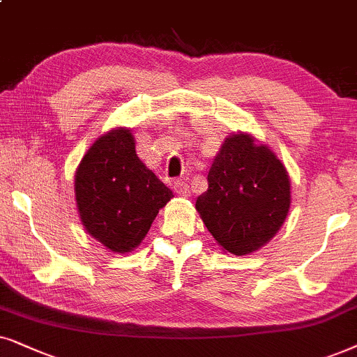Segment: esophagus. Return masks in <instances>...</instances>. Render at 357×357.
Returning <instances> with one entry per match:
<instances>
[{
    "mask_svg": "<svg viewBox=\"0 0 357 357\" xmlns=\"http://www.w3.org/2000/svg\"><path fill=\"white\" fill-rule=\"evenodd\" d=\"M174 191H176V194H179V196H183V197H189V196H191V191H189V186H188V184L184 183V181H181V179L174 183Z\"/></svg>",
    "mask_w": 357,
    "mask_h": 357,
    "instance_id": "esophagus-1",
    "label": "esophagus"
}]
</instances>
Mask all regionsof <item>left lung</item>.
Here are the masks:
<instances>
[{
	"mask_svg": "<svg viewBox=\"0 0 357 357\" xmlns=\"http://www.w3.org/2000/svg\"><path fill=\"white\" fill-rule=\"evenodd\" d=\"M196 208L225 253H255L278 234L291 208V178L268 145L246 132L223 140Z\"/></svg>",
	"mask_w": 357,
	"mask_h": 357,
	"instance_id": "left-lung-1",
	"label": "left lung"
}]
</instances>
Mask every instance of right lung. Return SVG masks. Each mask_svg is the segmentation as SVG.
Returning a JSON list of instances; mask_svg holds the SVG:
<instances>
[{
  "label": "right lung",
  "instance_id": "obj_1",
  "mask_svg": "<svg viewBox=\"0 0 357 357\" xmlns=\"http://www.w3.org/2000/svg\"><path fill=\"white\" fill-rule=\"evenodd\" d=\"M173 191L137 156L127 127L94 140L75 173V199L89 236L112 253H130L149 234Z\"/></svg>",
  "mask_w": 357,
  "mask_h": 357
}]
</instances>
